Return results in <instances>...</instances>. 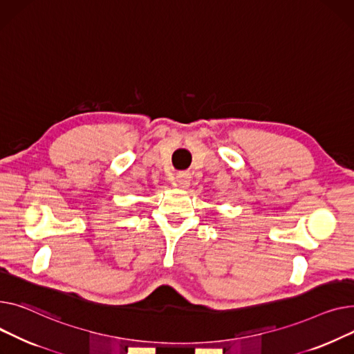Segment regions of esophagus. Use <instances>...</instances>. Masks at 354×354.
<instances>
[{"mask_svg": "<svg viewBox=\"0 0 354 354\" xmlns=\"http://www.w3.org/2000/svg\"><path fill=\"white\" fill-rule=\"evenodd\" d=\"M192 174L189 171H178L176 176V183L180 187V189H187L190 185Z\"/></svg>", "mask_w": 354, "mask_h": 354, "instance_id": "esophagus-1", "label": "esophagus"}]
</instances>
